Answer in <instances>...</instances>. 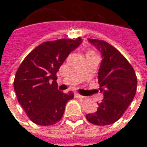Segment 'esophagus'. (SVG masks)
<instances>
[{
    "label": "esophagus",
    "mask_w": 147,
    "mask_h": 147,
    "mask_svg": "<svg viewBox=\"0 0 147 147\" xmlns=\"http://www.w3.org/2000/svg\"><path fill=\"white\" fill-rule=\"evenodd\" d=\"M75 97H76V98H82V99H83V98H86V97H84V96H83V95H80V94H75Z\"/></svg>",
    "instance_id": "esophagus-1"
}]
</instances>
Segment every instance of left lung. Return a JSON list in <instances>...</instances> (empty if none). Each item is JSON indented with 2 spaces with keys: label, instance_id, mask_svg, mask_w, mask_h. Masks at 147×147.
<instances>
[{
  "label": "left lung",
  "instance_id": "1",
  "mask_svg": "<svg viewBox=\"0 0 147 147\" xmlns=\"http://www.w3.org/2000/svg\"><path fill=\"white\" fill-rule=\"evenodd\" d=\"M102 54L98 71L100 92L104 98L98 110L86 114V120L95 125H109L123 116L132 102L137 88V77L132 66L117 49L108 42L88 38Z\"/></svg>",
  "mask_w": 147,
  "mask_h": 147
}]
</instances>
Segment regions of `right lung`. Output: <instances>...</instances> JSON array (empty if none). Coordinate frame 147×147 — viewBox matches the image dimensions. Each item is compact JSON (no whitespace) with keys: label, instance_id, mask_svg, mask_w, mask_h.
Segmentation results:
<instances>
[{"label":"right lung","instance_id":"1","mask_svg":"<svg viewBox=\"0 0 147 147\" xmlns=\"http://www.w3.org/2000/svg\"><path fill=\"white\" fill-rule=\"evenodd\" d=\"M82 39H58L37 46L24 58L16 73L14 90L30 120L42 126L60 121L65 105L74 98L57 89V72Z\"/></svg>","mask_w":147,"mask_h":147}]
</instances>
